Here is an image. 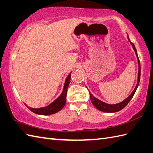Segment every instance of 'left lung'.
Instances as JSON below:
<instances>
[{
  "instance_id": "8db88e82",
  "label": "left lung",
  "mask_w": 153,
  "mask_h": 153,
  "mask_svg": "<svg viewBox=\"0 0 153 153\" xmlns=\"http://www.w3.org/2000/svg\"><path fill=\"white\" fill-rule=\"evenodd\" d=\"M128 39L129 40V42H130L131 45L133 47V48L135 51V53L136 54V56H137V63H138V67H139V71H138V77H137V82L136 84V86L134 88V91H132L131 94L126 99L124 100L123 101H122V102L119 103H117V104H113V105H111V104H108L103 102V101H101L100 100L97 99L96 97H95L92 94H91L90 91V100L91 103L94 105L95 107H96L97 109L100 110L101 111H103L105 112V113H115V112H118L120 110L123 109V108H124L126 106L127 104L130 102V101L131 100V98L133 97L134 95L135 94V91H136L137 88L139 86V84H140V76H141V66H140V59H139V57L137 56V50L135 49V47L134 46V45L133 43H132L130 39H129V37L128 36Z\"/></svg>"
}]
</instances>
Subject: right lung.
Wrapping results in <instances>:
<instances>
[{"label":"right lung","mask_w":153,"mask_h":153,"mask_svg":"<svg viewBox=\"0 0 153 153\" xmlns=\"http://www.w3.org/2000/svg\"><path fill=\"white\" fill-rule=\"evenodd\" d=\"M71 74L69 73V75L67 76V79H65V84H64V87L62 93L61 94L60 96L57 98L56 100H54L52 103H51L48 106L38 108H34L30 107L29 109L33 112L34 113L40 115H50L54 113H56L57 112L61 111L65 106L66 103V96H67V88L69 86L71 80ZM27 107H28L27 105L25 104ZM29 108V107H28Z\"/></svg>","instance_id":"obj_1"}]
</instances>
